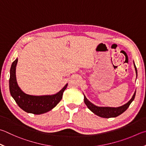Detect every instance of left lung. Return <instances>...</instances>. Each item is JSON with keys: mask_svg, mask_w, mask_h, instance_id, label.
Returning a JSON list of instances; mask_svg holds the SVG:
<instances>
[{"mask_svg": "<svg viewBox=\"0 0 146 146\" xmlns=\"http://www.w3.org/2000/svg\"><path fill=\"white\" fill-rule=\"evenodd\" d=\"M133 64L135 67V70L136 75L137 76V70L136 68V66L135 64L133 61ZM136 91L134 92V94L131 98V100L129 101L128 103H126V104L121 106L119 107H98L94 105L93 103H92L89 100L87 99L86 96L84 94V103L85 104L87 105V108L93 112L94 114L97 115L98 116H100L101 117L103 118H110V117H115L117 116L121 115V113H123L124 111L127 110V108L129 107V105L131 104V102H133L135 97Z\"/></svg>", "mask_w": 146, "mask_h": 146, "instance_id": "obj_1", "label": "left lung"}]
</instances>
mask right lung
I'll return each instance as SVG.
<instances>
[{
    "label": "right lung",
    "mask_w": 146,
    "mask_h": 146,
    "mask_svg": "<svg viewBox=\"0 0 146 146\" xmlns=\"http://www.w3.org/2000/svg\"><path fill=\"white\" fill-rule=\"evenodd\" d=\"M17 62L18 59L17 58L11 64L9 81L11 95L17 105L25 112L36 115L42 114L53 109L61 100L63 92L67 87L68 84L55 94L33 96L26 94L22 91L17 84L16 77V67Z\"/></svg>",
    "instance_id": "add662e5"
}]
</instances>
